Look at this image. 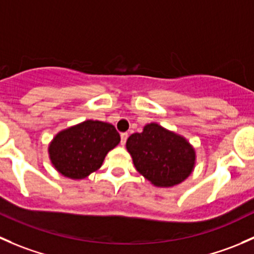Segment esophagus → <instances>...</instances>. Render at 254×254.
<instances>
[{
  "label": "esophagus",
  "mask_w": 254,
  "mask_h": 254,
  "mask_svg": "<svg viewBox=\"0 0 254 254\" xmlns=\"http://www.w3.org/2000/svg\"><path fill=\"white\" fill-rule=\"evenodd\" d=\"M127 138H128V134H127V133H121V145H125V144H126Z\"/></svg>",
  "instance_id": "esophagus-1"
}]
</instances>
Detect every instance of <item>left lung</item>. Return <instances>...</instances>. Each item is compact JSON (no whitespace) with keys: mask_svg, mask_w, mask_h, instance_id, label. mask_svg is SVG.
I'll return each instance as SVG.
<instances>
[{"mask_svg":"<svg viewBox=\"0 0 254 254\" xmlns=\"http://www.w3.org/2000/svg\"><path fill=\"white\" fill-rule=\"evenodd\" d=\"M137 171L155 187L182 184L194 170L195 149L181 134L159 124L145 125L126 143Z\"/></svg>","mask_w":254,"mask_h":254,"instance_id":"1","label":"left lung"}]
</instances>
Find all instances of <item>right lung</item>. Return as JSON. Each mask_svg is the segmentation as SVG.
I'll return each mask as SVG.
<instances>
[{"label":"right lung","mask_w":254,"mask_h":254,"mask_svg":"<svg viewBox=\"0 0 254 254\" xmlns=\"http://www.w3.org/2000/svg\"><path fill=\"white\" fill-rule=\"evenodd\" d=\"M120 142L119 132L111 124L87 120L60 130L50 142L49 158L62 176L83 180L100 169L109 151Z\"/></svg>","instance_id":"add662e5"}]
</instances>
